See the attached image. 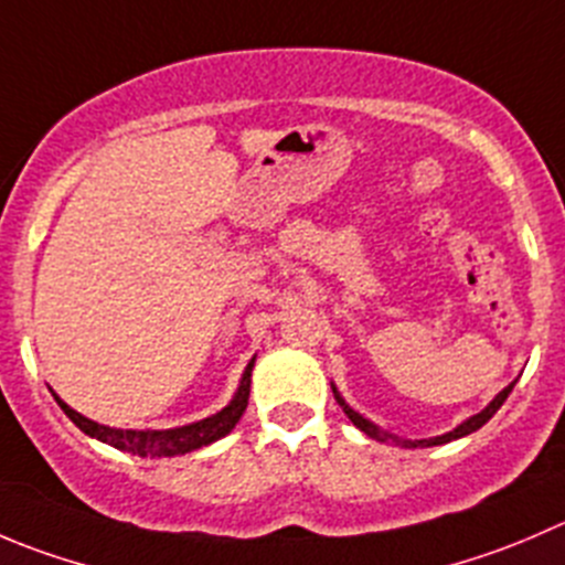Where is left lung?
Segmentation results:
<instances>
[{
    "mask_svg": "<svg viewBox=\"0 0 565 565\" xmlns=\"http://www.w3.org/2000/svg\"><path fill=\"white\" fill-rule=\"evenodd\" d=\"M511 392H513V383H511V386H508V388H502V392L497 394V397L491 399V403L486 405V408L480 411V414H475L472 419H467V422H463V425H458V428H456V430H450V434H445V436H436V439H430V441H403V445H405V447H419V445L430 447V445H445V441L461 439V436H469V434H475V430H478V428H483L486 422H489L491 416H494L497 411H500V405L505 403V399H508V394H511ZM333 394H337V388H333ZM337 403L342 405V411H344V414H348V419L353 422L355 428H359V430H364V434L370 436V439H377V441H386V439H392V436H388V434H381V430H377L375 425H372V422H366L364 416H361V414H355V411L350 408V405L344 403V399L339 397V394H337Z\"/></svg>",
    "mask_w": 565,
    "mask_h": 565,
    "instance_id": "left-lung-1",
    "label": "left lung"
}]
</instances>
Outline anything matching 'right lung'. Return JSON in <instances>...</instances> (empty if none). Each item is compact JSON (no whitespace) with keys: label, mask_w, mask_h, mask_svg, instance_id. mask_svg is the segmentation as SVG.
<instances>
[{"label":"right lung","mask_w":565,"mask_h":565,"mask_svg":"<svg viewBox=\"0 0 565 565\" xmlns=\"http://www.w3.org/2000/svg\"><path fill=\"white\" fill-rule=\"evenodd\" d=\"M250 370H254V359H250V364L245 366L237 394H234V399L221 411V414L210 416V419L193 422V425H184V428H173V430H115V428H107V425H98V422L87 419V416L76 414V411L68 408L60 397L54 399H57L60 408L65 411V416L74 422L82 434L93 436V439L104 441V445H113L115 450L137 452V456H154V458L184 456V452L199 450V447H206L212 445V441L223 439L226 434H232L234 425H237L239 416H243L245 405H248Z\"/></svg>","instance_id":"obj_1"}]
</instances>
